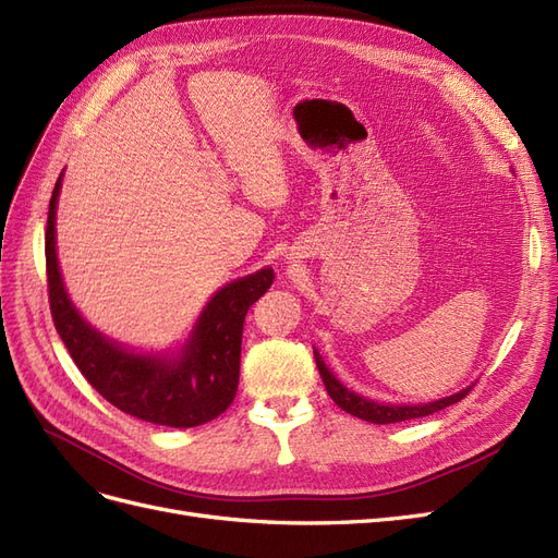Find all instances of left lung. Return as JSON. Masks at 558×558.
<instances>
[{
	"mask_svg": "<svg viewBox=\"0 0 558 558\" xmlns=\"http://www.w3.org/2000/svg\"><path fill=\"white\" fill-rule=\"evenodd\" d=\"M315 364L317 371L322 375V383L327 387V393L333 399V403L350 412V415L364 420V422H373V424H393V422H405V420H415V417H426V415H434V412L459 403L463 397H469V391L473 387H465L459 393H452V397L434 401V403H420V405H385V403H377V401H368L364 397H359V393L350 391L348 387L340 385L336 380V375L327 368V364L322 362L319 352L315 350Z\"/></svg>",
	"mask_w": 558,
	"mask_h": 558,
	"instance_id": "left-lung-1",
	"label": "left lung"
}]
</instances>
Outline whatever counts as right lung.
Returning <instances> with one entry per match:
<instances>
[{"mask_svg": "<svg viewBox=\"0 0 558 558\" xmlns=\"http://www.w3.org/2000/svg\"><path fill=\"white\" fill-rule=\"evenodd\" d=\"M62 173L48 206L46 276L56 329L85 380L101 397L150 424L199 426L231 405L239 389L245 315L274 282V268L225 284L196 319L178 356L136 354L93 329L69 301L56 253V208Z\"/></svg>", "mask_w": 558, "mask_h": 558, "instance_id": "add662e5", "label": "right lung"}]
</instances>
